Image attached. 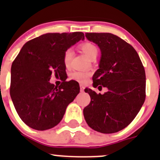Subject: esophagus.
<instances>
[{"mask_svg": "<svg viewBox=\"0 0 160 160\" xmlns=\"http://www.w3.org/2000/svg\"><path fill=\"white\" fill-rule=\"evenodd\" d=\"M84 91V86L82 85H80V92H83Z\"/></svg>", "mask_w": 160, "mask_h": 160, "instance_id": "34e87169", "label": "esophagus"}]
</instances>
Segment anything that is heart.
<instances>
[{
    "label": "heart",
    "instance_id": "1",
    "mask_svg": "<svg viewBox=\"0 0 160 160\" xmlns=\"http://www.w3.org/2000/svg\"><path fill=\"white\" fill-rule=\"evenodd\" d=\"M80 49H81L82 52L86 55L87 58H89V59H92L94 57H96L98 55V47H96L95 44H93L92 43L90 42H85V43H82L80 45ZM73 56V52L71 49H67L64 53L63 56V62L64 65L66 67H69L70 64H71V58H72ZM90 74L87 72H84V71H74L70 75V78L71 80H76V81L80 82H84L87 80V79L89 78Z\"/></svg>",
    "mask_w": 160,
    "mask_h": 160
}]
</instances>
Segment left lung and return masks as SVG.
Returning <instances> with one entry per match:
<instances>
[{
    "instance_id": "1",
    "label": "left lung",
    "mask_w": 160,
    "mask_h": 160,
    "mask_svg": "<svg viewBox=\"0 0 160 160\" xmlns=\"http://www.w3.org/2000/svg\"><path fill=\"white\" fill-rule=\"evenodd\" d=\"M88 40L102 52L99 68L92 77L93 86L107 87L103 95L86 89L91 102L83 109L89 127L111 134L132 122L146 97V76L138 54L129 43L111 33H86ZM102 86H101L100 85Z\"/></svg>"
}]
</instances>
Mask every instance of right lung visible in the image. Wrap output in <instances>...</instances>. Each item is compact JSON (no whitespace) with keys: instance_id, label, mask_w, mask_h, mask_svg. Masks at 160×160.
I'll return each mask as SVG.
<instances>
[{"instance_id":"add662e5","label":"right lung","mask_w":160,"mask_h":160,"mask_svg":"<svg viewBox=\"0 0 160 160\" xmlns=\"http://www.w3.org/2000/svg\"><path fill=\"white\" fill-rule=\"evenodd\" d=\"M80 40L82 32L47 33L28 41L12 62L10 96L29 127L43 131L56 126L80 92L78 82L63 80L56 86L49 80L52 74L63 78L64 53Z\"/></svg>"}]
</instances>
